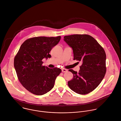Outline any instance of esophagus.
Masks as SVG:
<instances>
[{"label": "esophagus", "instance_id": "1", "mask_svg": "<svg viewBox=\"0 0 121 121\" xmlns=\"http://www.w3.org/2000/svg\"><path fill=\"white\" fill-rule=\"evenodd\" d=\"M68 71V70L67 69H62V72H66Z\"/></svg>", "mask_w": 121, "mask_h": 121}]
</instances>
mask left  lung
I'll list each match as a JSON object with an SVG mask.
<instances>
[{"instance_id":"8db88e82","label":"left lung","mask_w":121,"mask_h":121,"mask_svg":"<svg viewBox=\"0 0 121 121\" xmlns=\"http://www.w3.org/2000/svg\"><path fill=\"white\" fill-rule=\"evenodd\" d=\"M64 41L72 48L74 60L81 62L79 72L70 69L73 78L68 82L69 87L80 95L95 89L104 78L106 71V54L103 48L88 35L65 36Z\"/></svg>"}]
</instances>
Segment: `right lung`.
<instances>
[{
    "label": "right lung",
    "mask_w": 121,
    "mask_h": 121,
    "mask_svg": "<svg viewBox=\"0 0 121 121\" xmlns=\"http://www.w3.org/2000/svg\"><path fill=\"white\" fill-rule=\"evenodd\" d=\"M60 36L35 37L26 40L14 58V67L22 86L30 92L43 95L54 86L61 69L49 68L43 65V58H51L52 48L60 40Z\"/></svg>",
    "instance_id": "add662e5"
}]
</instances>
